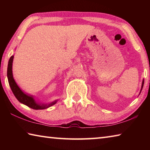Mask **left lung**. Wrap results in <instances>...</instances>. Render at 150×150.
Masks as SVG:
<instances>
[{
    "mask_svg": "<svg viewBox=\"0 0 150 150\" xmlns=\"http://www.w3.org/2000/svg\"><path fill=\"white\" fill-rule=\"evenodd\" d=\"M144 81L143 80V82H142V88H143V86H144ZM142 89H141V91H142Z\"/></svg>",
    "mask_w": 150,
    "mask_h": 150,
    "instance_id": "8db88e82",
    "label": "left lung"
}]
</instances>
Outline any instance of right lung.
I'll return each instance as SVG.
<instances>
[{
  "label": "right lung",
  "mask_w": 150,
  "mask_h": 150,
  "mask_svg": "<svg viewBox=\"0 0 150 150\" xmlns=\"http://www.w3.org/2000/svg\"><path fill=\"white\" fill-rule=\"evenodd\" d=\"M13 58H14V56L13 55H12L8 61V69H7V77H8V80L10 87H11L12 93H13L14 96H16L17 100L21 103L28 106V107L31 108L32 109H35V110H41V109L47 108L56 103L57 100H55L54 102L48 105H43V104L42 105H40V104H38L35 102V100L34 98H33L32 96L26 95V94L24 93L21 90H20V88L18 87V86L17 85L16 82H15V81L13 78V75H12V61H13Z\"/></svg>",
  "instance_id": "1"
}]
</instances>
